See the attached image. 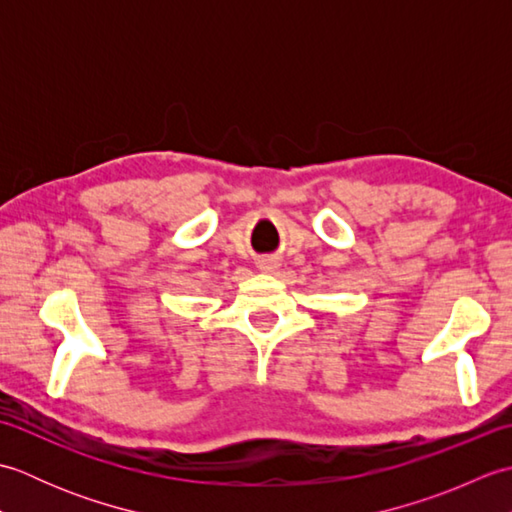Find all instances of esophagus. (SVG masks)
<instances>
[{
	"mask_svg": "<svg viewBox=\"0 0 512 512\" xmlns=\"http://www.w3.org/2000/svg\"><path fill=\"white\" fill-rule=\"evenodd\" d=\"M279 268V262L275 257H264V259H259V270H262V273H275V270Z\"/></svg>",
	"mask_w": 512,
	"mask_h": 512,
	"instance_id": "esophagus-1",
	"label": "esophagus"
}]
</instances>
